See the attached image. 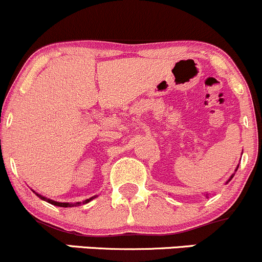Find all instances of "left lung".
Instances as JSON below:
<instances>
[{
    "instance_id": "left-lung-1",
    "label": "left lung",
    "mask_w": 262,
    "mask_h": 262,
    "mask_svg": "<svg viewBox=\"0 0 262 262\" xmlns=\"http://www.w3.org/2000/svg\"><path fill=\"white\" fill-rule=\"evenodd\" d=\"M237 169H238V166H237V168H236V170H234V171H237ZM233 175H234V174H232V175H231V177H230V179L227 180V183H228V182H231V179H232V178H233ZM206 196H207V198H208V194H207Z\"/></svg>"
}]
</instances>
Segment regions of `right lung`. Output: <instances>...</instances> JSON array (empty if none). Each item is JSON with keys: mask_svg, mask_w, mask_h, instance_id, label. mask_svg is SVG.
Returning <instances> with one entry per match:
<instances>
[{"mask_svg": "<svg viewBox=\"0 0 262 262\" xmlns=\"http://www.w3.org/2000/svg\"><path fill=\"white\" fill-rule=\"evenodd\" d=\"M32 191H34V193L36 194V195L39 196L40 199H42V201L48 202V203L53 204V206L64 207V208H68V207H77V206H80V204H85V203H88V202H91L92 199H94V198H96V196H97V195H94V196H92V198H90V199H85V201H83V202H77V203H63V202H56V201H53V199L47 198V196H42L41 194L36 193V191H35V190H32Z\"/></svg>", "mask_w": 262, "mask_h": 262, "instance_id": "right-lung-1", "label": "right lung"}]
</instances>
